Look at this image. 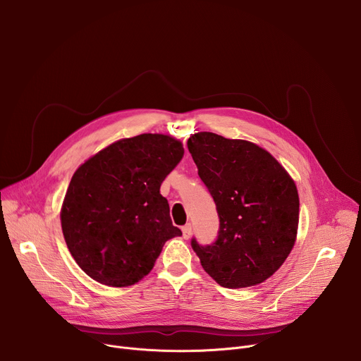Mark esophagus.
<instances>
[{
    "label": "esophagus",
    "instance_id": "esophagus-1",
    "mask_svg": "<svg viewBox=\"0 0 361 361\" xmlns=\"http://www.w3.org/2000/svg\"><path fill=\"white\" fill-rule=\"evenodd\" d=\"M181 230H183V237H184L185 240H188V238L191 237V233H192V231H191V224H185Z\"/></svg>",
    "mask_w": 361,
    "mask_h": 361
}]
</instances>
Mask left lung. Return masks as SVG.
Here are the masks:
<instances>
[{
	"label": "left lung",
	"instance_id": "left-lung-1",
	"mask_svg": "<svg viewBox=\"0 0 361 361\" xmlns=\"http://www.w3.org/2000/svg\"><path fill=\"white\" fill-rule=\"evenodd\" d=\"M188 149L217 205L216 243L191 245L212 279L226 288L257 286L271 277L291 252L300 201L294 180L271 154L247 140L201 131Z\"/></svg>",
	"mask_w": 361,
	"mask_h": 361
}]
</instances>
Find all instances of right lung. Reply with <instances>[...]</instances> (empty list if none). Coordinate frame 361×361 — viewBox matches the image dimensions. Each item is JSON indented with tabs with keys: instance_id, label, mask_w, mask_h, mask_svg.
<instances>
[{
	"instance_id": "add662e5",
	"label": "right lung",
	"mask_w": 361,
	"mask_h": 361,
	"mask_svg": "<svg viewBox=\"0 0 361 361\" xmlns=\"http://www.w3.org/2000/svg\"><path fill=\"white\" fill-rule=\"evenodd\" d=\"M183 156L180 140L147 133L110 144L75 170L60 219L87 276L110 287L133 286L152 270L166 241L181 235L160 185Z\"/></svg>"
}]
</instances>
